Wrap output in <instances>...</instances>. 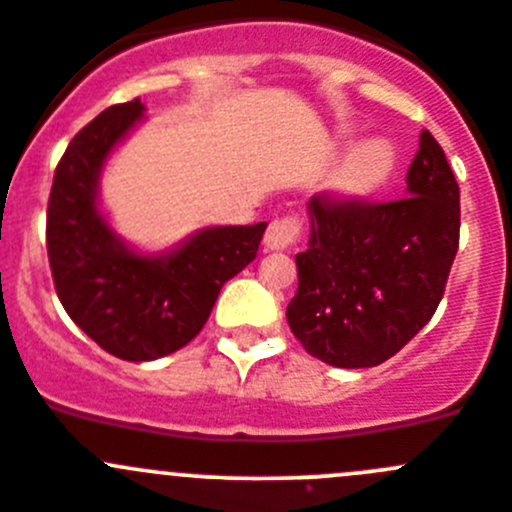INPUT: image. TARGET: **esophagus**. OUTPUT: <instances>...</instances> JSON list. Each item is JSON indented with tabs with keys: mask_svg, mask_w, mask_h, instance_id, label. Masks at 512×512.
Here are the masks:
<instances>
[{
	"mask_svg": "<svg viewBox=\"0 0 512 512\" xmlns=\"http://www.w3.org/2000/svg\"><path fill=\"white\" fill-rule=\"evenodd\" d=\"M299 233H302V223L294 215H287V218H276L271 220L269 228H266L264 246L269 251H284V248L294 246L299 241Z\"/></svg>",
	"mask_w": 512,
	"mask_h": 512,
	"instance_id": "1",
	"label": "esophagus"
}]
</instances>
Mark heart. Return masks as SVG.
I'll return each instance as SVG.
<instances>
[{"label": "heart", "instance_id": "heart-1", "mask_svg": "<svg viewBox=\"0 0 512 512\" xmlns=\"http://www.w3.org/2000/svg\"><path fill=\"white\" fill-rule=\"evenodd\" d=\"M393 170V149L383 139H363L348 149L335 172V187L348 195H360L381 185Z\"/></svg>", "mask_w": 512, "mask_h": 512}]
</instances>
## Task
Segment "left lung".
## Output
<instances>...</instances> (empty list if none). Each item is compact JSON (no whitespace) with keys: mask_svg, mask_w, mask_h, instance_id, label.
Wrapping results in <instances>:
<instances>
[{"mask_svg":"<svg viewBox=\"0 0 512 512\" xmlns=\"http://www.w3.org/2000/svg\"><path fill=\"white\" fill-rule=\"evenodd\" d=\"M309 246L287 307L294 337L335 368H373L431 320L459 246V185L444 149L421 131L406 198L307 203Z\"/></svg>","mask_w":512,"mask_h":512,"instance_id":"left-lung-1","label":"left lung"}]
</instances>
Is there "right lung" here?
<instances>
[{"label": "right lung", "instance_id": "add662e5", "mask_svg": "<svg viewBox=\"0 0 512 512\" xmlns=\"http://www.w3.org/2000/svg\"><path fill=\"white\" fill-rule=\"evenodd\" d=\"M144 111L134 98L83 126L60 159L48 203V259L65 312L106 353L131 363L185 348L225 281L256 259L266 231V223L210 225L159 253L126 243L101 210L98 185Z\"/></svg>", "mask_w": 512, "mask_h": 512}]
</instances>
